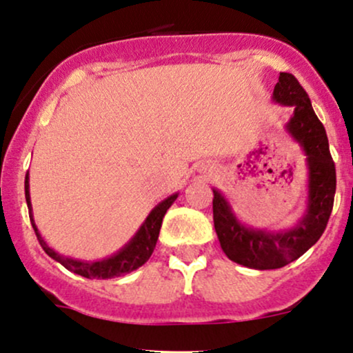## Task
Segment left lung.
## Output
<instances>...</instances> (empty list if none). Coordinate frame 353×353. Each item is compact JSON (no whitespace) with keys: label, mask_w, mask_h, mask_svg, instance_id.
Listing matches in <instances>:
<instances>
[{"label":"left lung","mask_w":353,"mask_h":353,"mask_svg":"<svg viewBox=\"0 0 353 353\" xmlns=\"http://www.w3.org/2000/svg\"><path fill=\"white\" fill-rule=\"evenodd\" d=\"M274 101L293 107L287 130L306 154L310 181L305 215L295 228L254 230L239 223L225 195L213 189V223L223 252L236 264L257 270L280 269L314 246L327 226L336 195V164L329 151L324 125L293 74L280 73L274 88Z\"/></svg>","instance_id":"obj_1"}]
</instances>
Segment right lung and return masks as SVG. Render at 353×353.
I'll list each match as a JSON object with an SVG mask.
<instances>
[{
    "instance_id": "right-lung-1",
    "label": "right lung",
    "mask_w": 353,
    "mask_h": 353,
    "mask_svg": "<svg viewBox=\"0 0 353 353\" xmlns=\"http://www.w3.org/2000/svg\"><path fill=\"white\" fill-rule=\"evenodd\" d=\"M26 202H28L29 207V218L30 223H32V228L35 231V236H37L40 246H42L43 251H46L52 259H55L57 262H60L65 269H68L73 274H78L81 276H86V279H114V276H122L125 274H130V272L137 270L138 267H141L146 261L151 257L154 248L156 241H158L159 230H161L163 218L166 215L168 208L174 203V200L177 199V194L171 195L166 200H163L161 203H158L156 207L151 210V213L146 216L143 225L140 226V230L137 231V234L128 241L125 246L120 249L117 254L114 256L102 259V261H78V259L65 257L61 254L53 251V249L48 246V244L43 241L42 236H40L37 226H35L34 218H32V205H30V195H29V172L26 174Z\"/></svg>"
}]
</instances>
